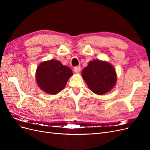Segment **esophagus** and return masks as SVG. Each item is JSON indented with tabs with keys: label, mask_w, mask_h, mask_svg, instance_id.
Wrapping results in <instances>:
<instances>
[{
	"label": "esophagus",
	"mask_w": 150,
	"mask_h": 150,
	"mask_svg": "<svg viewBox=\"0 0 150 150\" xmlns=\"http://www.w3.org/2000/svg\"><path fill=\"white\" fill-rule=\"evenodd\" d=\"M74 72H76V73H79V72L81 71V67H76L74 68Z\"/></svg>",
	"instance_id": "esophagus-1"
}]
</instances>
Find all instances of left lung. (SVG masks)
Instances as JSON below:
<instances>
[{
  "mask_svg": "<svg viewBox=\"0 0 150 150\" xmlns=\"http://www.w3.org/2000/svg\"><path fill=\"white\" fill-rule=\"evenodd\" d=\"M82 77L91 91L98 95L110 91L117 81L115 67L110 62L99 59L88 62L82 71Z\"/></svg>",
  "mask_w": 150,
  "mask_h": 150,
  "instance_id": "8db88e82",
  "label": "left lung"
}]
</instances>
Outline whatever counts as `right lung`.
Here are the masks:
<instances>
[{
  "mask_svg": "<svg viewBox=\"0 0 150 150\" xmlns=\"http://www.w3.org/2000/svg\"><path fill=\"white\" fill-rule=\"evenodd\" d=\"M72 75L69 67L57 60L42 62L37 67L35 79L39 88L44 92L55 95L64 89L67 81Z\"/></svg>",
  "mask_w": 150,
  "mask_h": 150,
  "instance_id": "1",
  "label": "right lung"
}]
</instances>
